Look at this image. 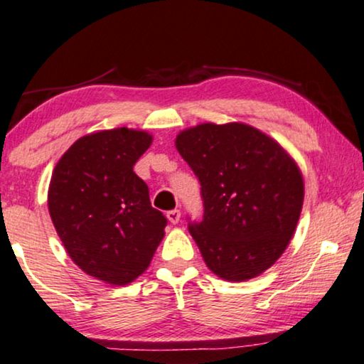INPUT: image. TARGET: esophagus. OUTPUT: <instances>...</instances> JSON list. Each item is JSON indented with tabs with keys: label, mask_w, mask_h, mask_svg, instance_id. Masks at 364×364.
Here are the masks:
<instances>
[{
	"label": "esophagus",
	"mask_w": 364,
	"mask_h": 364,
	"mask_svg": "<svg viewBox=\"0 0 364 364\" xmlns=\"http://www.w3.org/2000/svg\"><path fill=\"white\" fill-rule=\"evenodd\" d=\"M167 219L171 224H177L178 220H181V210L178 209H173V210H168L167 212Z\"/></svg>",
	"instance_id": "esophagus-1"
}]
</instances>
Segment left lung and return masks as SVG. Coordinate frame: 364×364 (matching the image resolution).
Returning a JSON list of instances; mask_svg holds the SVG:
<instances>
[{"label": "left lung", "mask_w": 364, "mask_h": 364, "mask_svg": "<svg viewBox=\"0 0 364 364\" xmlns=\"http://www.w3.org/2000/svg\"><path fill=\"white\" fill-rule=\"evenodd\" d=\"M176 147L199 177L204 219L188 225L207 267L240 282L262 274L294 235L303 173L274 139L247 124H200Z\"/></svg>", "instance_id": "left-lung-1"}]
</instances>
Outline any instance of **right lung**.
Wrapping results in <instances>:
<instances>
[{
    "instance_id": "1",
    "label": "right lung",
    "mask_w": 364,
    "mask_h": 364,
    "mask_svg": "<svg viewBox=\"0 0 364 364\" xmlns=\"http://www.w3.org/2000/svg\"><path fill=\"white\" fill-rule=\"evenodd\" d=\"M145 130L119 127L78 139L55 165L48 210L72 261L88 276L125 286L150 266L167 219L134 172L152 145Z\"/></svg>"
}]
</instances>
